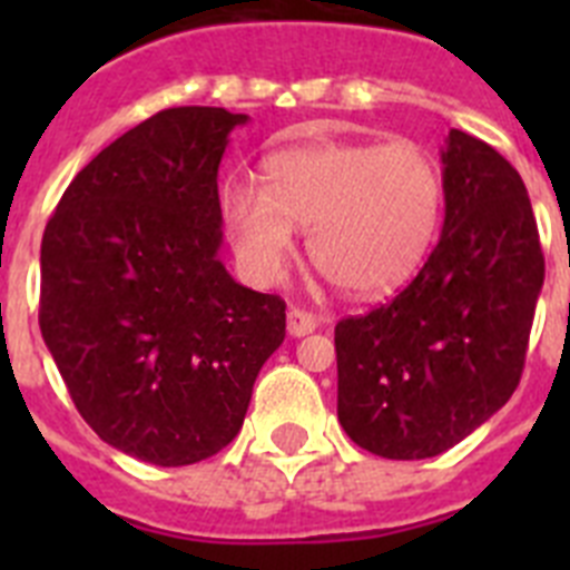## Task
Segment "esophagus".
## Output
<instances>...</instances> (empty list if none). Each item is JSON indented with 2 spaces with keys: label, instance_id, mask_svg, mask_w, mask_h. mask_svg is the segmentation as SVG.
Masks as SVG:
<instances>
[{
  "label": "esophagus",
  "instance_id": "obj_1",
  "mask_svg": "<svg viewBox=\"0 0 570 570\" xmlns=\"http://www.w3.org/2000/svg\"><path fill=\"white\" fill-rule=\"evenodd\" d=\"M320 328V320L308 311H299V308H291L288 311V334L291 336H305L311 331Z\"/></svg>",
  "mask_w": 570,
  "mask_h": 570
}]
</instances>
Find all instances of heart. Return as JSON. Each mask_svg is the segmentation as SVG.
Wrapping results in <instances>:
<instances>
[{
    "label": "heart",
    "instance_id": "b5f03b06",
    "mask_svg": "<svg viewBox=\"0 0 570 570\" xmlns=\"http://www.w3.org/2000/svg\"><path fill=\"white\" fill-rule=\"evenodd\" d=\"M219 219L262 285L282 279L296 228H308L316 268L347 296L374 299L405 285L434 248L442 170L411 139L296 145L265 159L262 185H225Z\"/></svg>",
    "mask_w": 570,
    "mask_h": 570
}]
</instances>
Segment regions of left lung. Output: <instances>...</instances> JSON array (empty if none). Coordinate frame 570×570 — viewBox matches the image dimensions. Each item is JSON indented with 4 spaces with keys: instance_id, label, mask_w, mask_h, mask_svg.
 Masks as SVG:
<instances>
[{
    "instance_id": "8db88e82",
    "label": "left lung",
    "mask_w": 570,
    "mask_h": 570,
    "mask_svg": "<svg viewBox=\"0 0 570 570\" xmlns=\"http://www.w3.org/2000/svg\"><path fill=\"white\" fill-rule=\"evenodd\" d=\"M445 223L414 282L336 325V414L385 460H428L473 434L520 385L546 279L525 183L505 156L451 128Z\"/></svg>"
}]
</instances>
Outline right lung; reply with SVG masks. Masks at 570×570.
I'll list each match as a JSON object with an SVG mask.
<instances>
[{
  "label": "right lung",
  "mask_w": 570,
  "mask_h": 570,
  "mask_svg": "<svg viewBox=\"0 0 570 570\" xmlns=\"http://www.w3.org/2000/svg\"><path fill=\"white\" fill-rule=\"evenodd\" d=\"M225 108H168L97 154L42 236L39 328L99 440L150 465L208 460L239 434L285 302L219 259Z\"/></svg>",
  "instance_id": "add662e5"
}]
</instances>
